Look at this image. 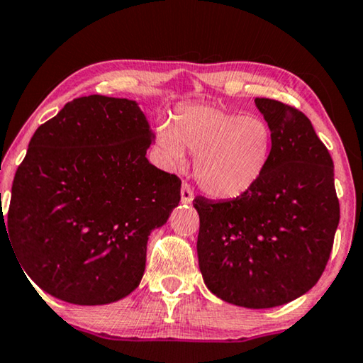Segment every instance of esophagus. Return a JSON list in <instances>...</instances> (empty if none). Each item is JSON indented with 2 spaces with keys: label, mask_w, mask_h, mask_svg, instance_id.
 Instances as JSON below:
<instances>
[{
  "label": "esophagus",
  "mask_w": 363,
  "mask_h": 363,
  "mask_svg": "<svg viewBox=\"0 0 363 363\" xmlns=\"http://www.w3.org/2000/svg\"><path fill=\"white\" fill-rule=\"evenodd\" d=\"M181 200L184 203H191L194 200V191L192 187L189 186L187 182H182V187H181Z\"/></svg>",
  "instance_id": "1"
}]
</instances>
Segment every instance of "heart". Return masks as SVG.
Masks as SVG:
<instances>
[{
  "instance_id": "heart-1",
  "label": "heart",
  "mask_w": 363,
  "mask_h": 363,
  "mask_svg": "<svg viewBox=\"0 0 363 363\" xmlns=\"http://www.w3.org/2000/svg\"><path fill=\"white\" fill-rule=\"evenodd\" d=\"M161 157L171 166L194 157L199 186L215 199L233 200L260 181L269 163L273 130L255 114H239L215 105L179 108L174 128L164 124L155 137Z\"/></svg>"
}]
</instances>
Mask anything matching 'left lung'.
I'll list each match as a JSON object with an SVG mask.
<instances>
[{
	"label": "left lung",
	"instance_id": "obj_1",
	"mask_svg": "<svg viewBox=\"0 0 363 363\" xmlns=\"http://www.w3.org/2000/svg\"><path fill=\"white\" fill-rule=\"evenodd\" d=\"M273 130L269 163L238 199L195 197L199 267L224 302L272 308L306 294L320 279L339 224L331 155L310 119L284 103L255 99Z\"/></svg>",
	"mask_w": 363,
	"mask_h": 363
}]
</instances>
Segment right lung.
<instances>
[{"label":"right lung","instance_id":"right-lung-1","mask_svg":"<svg viewBox=\"0 0 363 363\" xmlns=\"http://www.w3.org/2000/svg\"><path fill=\"white\" fill-rule=\"evenodd\" d=\"M150 124L134 100L69 101L40 125L16 171L9 239L28 278L56 298L105 306L145 272L147 242L179 205L181 179L147 160Z\"/></svg>","mask_w":363,"mask_h":363}]
</instances>
